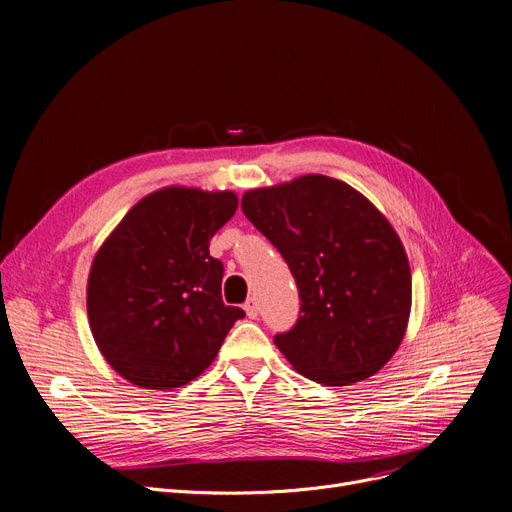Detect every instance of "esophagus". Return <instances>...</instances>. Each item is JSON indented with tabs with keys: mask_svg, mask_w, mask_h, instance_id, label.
<instances>
[{
	"mask_svg": "<svg viewBox=\"0 0 512 512\" xmlns=\"http://www.w3.org/2000/svg\"><path fill=\"white\" fill-rule=\"evenodd\" d=\"M245 311H247V315H249L251 319H255V317H257V313H259L257 301H255V299H249V301L245 303Z\"/></svg>",
	"mask_w": 512,
	"mask_h": 512,
	"instance_id": "obj_1",
	"label": "esophagus"
}]
</instances>
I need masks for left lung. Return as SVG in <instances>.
I'll return each mask as SVG.
<instances>
[{"label":"left lung","instance_id":"1","mask_svg":"<svg viewBox=\"0 0 512 512\" xmlns=\"http://www.w3.org/2000/svg\"><path fill=\"white\" fill-rule=\"evenodd\" d=\"M249 222L290 267L301 315L274 342L305 378L348 386L378 373L407 332L411 270L384 215L321 174L242 195Z\"/></svg>","mask_w":512,"mask_h":512}]
</instances>
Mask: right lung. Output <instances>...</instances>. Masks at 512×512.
Segmentation results:
<instances>
[{
	"instance_id": "right-lung-1",
	"label": "right lung",
	"mask_w": 512,
	"mask_h": 512,
	"mask_svg": "<svg viewBox=\"0 0 512 512\" xmlns=\"http://www.w3.org/2000/svg\"><path fill=\"white\" fill-rule=\"evenodd\" d=\"M230 191L168 186L141 199L97 251L87 311L101 355L124 380L180 388L201 375L245 317L222 301L209 240L234 215Z\"/></svg>"
}]
</instances>
